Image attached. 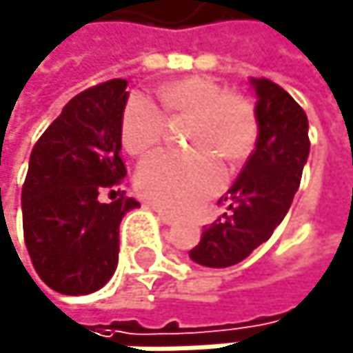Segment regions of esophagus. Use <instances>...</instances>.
I'll use <instances>...</instances> for the list:
<instances>
[{
  "instance_id": "1",
  "label": "esophagus",
  "mask_w": 353,
  "mask_h": 353,
  "mask_svg": "<svg viewBox=\"0 0 353 353\" xmlns=\"http://www.w3.org/2000/svg\"><path fill=\"white\" fill-rule=\"evenodd\" d=\"M157 213H159V217H161L165 223H175V217H173L171 213H167V211H163V209H157Z\"/></svg>"
}]
</instances>
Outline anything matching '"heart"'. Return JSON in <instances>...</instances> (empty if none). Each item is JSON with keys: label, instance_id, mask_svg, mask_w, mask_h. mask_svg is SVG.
<instances>
[{"label": "heart", "instance_id": "heart-1", "mask_svg": "<svg viewBox=\"0 0 353 353\" xmlns=\"http://www.w3.org/2000/svg\"><path fill=\"white\" fill-rule=\"evenodd\" d=\"M159 100L169 119H190V154L157 152L140 163L134 186L159 209L186 213L215 194L223 184V167L243 163L255 150L259 117L255 104L239 92L207 77H182L165 83ZM165 134L163 112L146 98L132 96L121 114V142L130 154L154 150Z\"/></svg>", "mask_w": 353, "mask_h": 353}]
</instances>
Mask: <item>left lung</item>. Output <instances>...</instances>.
Masks as SVG:
<instances>
[{
  "mask_svg": "<svg viewBox=\"0 0 353 353\" xmlns=\"http://www.w3.org/2000/svg\"><path fill=\"white\" fill-rule=\"evenodd\" d=\"M259 138L239 180L219 203L228 207L203 232L190 257L207 268H228L247 259L276 230L299 188L310 154L305 110L281 85L253 79Z\"/></svg>",
  "mask_w": 353,
  "mask_h": 353,
  "instance_id": "left-lung-1",
  "label": "left lung"
}]
</instances>
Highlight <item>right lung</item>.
I'll return each instance as SVG.
<instances>
[{"label": "right lung", "mask_w": 353, "mask_h": 353, "mask_svg": "<svg viewBox=\"0 0 353 353\" xmlns=\"http://www.w3.org/2000/svg\"><path fill=\"white\" fill-rule=\"evenodd\" d=\"M128 81L110 79L74 96L33 146L22 184L24 245L39 279L62 295L102 289L117 270L119 225L140 207L119 186L121 114ZM102 192L114 194L102 203Z\"/></svg>", "instance_id": "1"}]
</instances>
